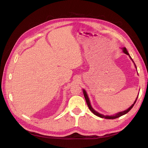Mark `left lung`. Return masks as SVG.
I'll return each instance as SVG.
<instances>
[{
	"label": "left lung",
	"instance_id": "8db88e82",
	"mask_svg": "<svg viewBox=\"0 0 148 148\" xmlns=\"http://www.w3.org/2000/svg\"><path fill=\"white\" fill-rule=\"evenodd\" d=\"M122 50H123V52H124L125 54H127V55H129V57H130V58L131 59V60H132V61H133L132 58H131V57L130 56V55H129V52H128V51H127V49H126L125 47H123V48H122ZM133 62H134V61H133ZM134 64H135V66H136V64L134 63ZM83 92H84V97H85V101H86V102H87V106H88V108H89V110L92 111V113L95 114V115H96V116H99V117H101V118H104V119H116V118H119V117H120V116H121L123 115V114H125L129 112V111H130V110L131 109H132V108H133V106H134V104H135L136 102V101H137V98H136V101H134V104H133L132 105V106H131L129 108H128L127 110H125V111H121V112L115 114H114V115H113V116H104V115H103V114H100V113H99L98 112H97V111H95V110L93 109V108H92L91 105H90V101H89V99H88V96H87L86 91H85V90H84V89H83Z\"/></svg>",
	"mask_w": 148,
	"mask_h": 148
}]
</instances>
